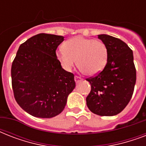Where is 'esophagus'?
I'll return each instance as SVG.
<instances>
[{"label":"esophagus","mask_w":146,"mask_h":146,"mask_svg":"<svg viewBox=\"0 0 146 146\" xmlns=\"http://www.w3.org/2000/svg\"><path fill=\"white\" fill-rule=\"evenodd\" d=\"M74 80H75L76 82H79L80 80H82V79H81L80 77H79V76H75V77H74Z\"/></svg>","instance_id":"1"}]
</instances>
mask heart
<instances>
[{
  "mask_svg": "<svg viewBox=\"0 0 146 146\" xmlns=\"http://www.w3.org/2000/svg\"><path fill=\"white\" fill-rule=\"evenodd\" d=\"M57 57L65 70H71L76 64L87 75L96 76L106 66L108 49L104 42L94 38L77 36L67 40Z\"/></svg>",
  "mask_w": 146,
  "mask_h": 146,
  "instance_id": "heart-1",
  "label": "heart"
}]
</instances>
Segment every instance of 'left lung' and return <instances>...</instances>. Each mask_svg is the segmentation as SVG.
Instances as JSON below:
<instances>
[{"instance_id": "obj_1", "label": "left lung", "mask_w": 146, "mask_h": 146, "mask_svg": "<svg viewBox=\"0 0 146 146\" xmlns=\"http://www.w3.org/2000/svg\"><path fill=\"white\" fill-rule=\"evenodd\" d=\"M98 38L108 47V60L101 73L86 79L91 85L86 104L98 115L113 116L126 108L133 94L136 80L133 54L117 38L103 34Z\"/></svg>"}]
</instances>
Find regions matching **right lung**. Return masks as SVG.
<instances>
[{"instance_id":"1","label":"right lung","mask_w":146,"mask_h":146,"mask_svg":"<svg viewBox=\"0 0 146 146\" xmlns=\"http://www.w3.org/2000/svg\"><path fill=\"white\" fill-rule=\"evenodd\" d=\"M61 35L40 33L20 44L11 66L13 96L24 111L50 118L63 111L76 86L73 73L62 68L56 50Z\"/></svg>"}]
</instances>
